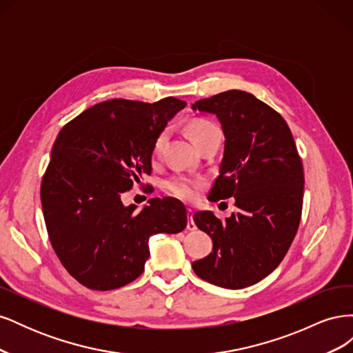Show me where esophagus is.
I'll return each mask as SVG.
<instances>
[{
  "label": "esophagus",
  "instance_id": "34e87169",
  "mask_svg": "<svg viewBox=\"0 0 353 353\" xmlns=\"http://www.w3.org/2000/svg\"><path fill=\"white\" fill-rule=\"evenodd\" d=\"M187 228L190 231H194L197 227H196V222L193 219V210H188V222H187Z\"/></svg>",
  "mask_w": 353,
  "mask_h": 353
}]
</instances>
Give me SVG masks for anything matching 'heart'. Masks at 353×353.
Masks as SVG:
<instances>
[{"label": "heart", "instance_id": "1", "mask_svg": "<svg viewBox=\"0 0 353 353\" xmlns=\"http://www.w3.org/2000/svg\"><path fill=\"white\" fill-rule=\"evenodd\" d=\"M218 132H221L219 128L209 121H196L190 126V134H191V138H193L194 144L201 140H205V138L210 137L212 134H218ZM166 137H168L166 131L160 132L157 135L156 141H154V147H153L154 154L160 153V150H162V147L166 141ZM165 188L169 191L170 194H174L175 197H179L183 200H193L197 194V183L196 181H191L187 178L169 179V181H166Z\"/></svg>", "mask_w": 353, "mask_h": 353}]
</instances>
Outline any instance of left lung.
<instances>
[{
    "instance_id": "left-lung-1",
    "label": "left lung",
    "mask_w": 353,
    "mask_h": 353,
    "mask_svg": "<svg viewBox=\"0 0 353 353\" xmlns=\"http://www.w3.org/2000/svg\"><path fill=\"white\" fill-rule=\"evenodd\" d=\"M191 109L215 114L225 137L208 199L234 197L237 208L225 221L209 210L194 213L213 248L193 270L201 280L237 290L270 275L290 248L302 215V160L283 116L250 92L225 91Z\"/></svg>"
}]
</instances>
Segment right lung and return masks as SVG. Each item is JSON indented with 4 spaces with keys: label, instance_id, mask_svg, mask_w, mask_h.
I'll return each mask as SVG.
<instances>
[{
    "label": "right lung",
    "instance_id": "right-lung-1",
    "mask_svg": "<svg viewBox=\"0 0 353 353\" xmlns=\"http://www.w3.org/2000/svg\"><path fill=\"white\" fill-rule=\"evenodd\" d=\"M187 105L123 99L92 105L59 132L41 184L52 249L68 272L92 290H113L138 279L150 256L148 240L187 227L176 199H150L137 210L121 196L152 174L157 135Z\"/></svg>",
    "mask_w": 353,
    "mask_h": 353
}]
</instances>
